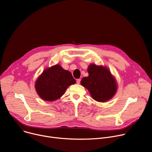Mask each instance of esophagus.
<instances>
[{"instance_id":"1","label":"esophagus","mask_w":152,"mask_h":152,"mask_svg":"<svg viewBox=\"0 0 152 152\" xmlns=\"http://www.w3.org/2000/svg\"><path fill=\"white\" fill-rule=\"evenodd\" d=\"M80 81H81V79H80V78H79V79H77V84H80Z\"/></svg>"}]
</instances>
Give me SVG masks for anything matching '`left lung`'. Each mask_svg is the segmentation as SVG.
I'll return each mask as SVG.
<instances>
[{
	"label": "left lung",
	"instance_id": "8db88e82",
	"mask_svg": "<svg viewBox=\"0 0 152 152\" xmlns=\"http://www.w3.org/2000/svg\"><path fill=\"white\" fill-rule=\"evenodd\" d=\"M87 70L89 75L83 77L80 83L88 90L92 98L99 102L111 99L118 90V84L109 69L91 64Z\"/></svg>",
	"mask_w": 152,
	"mask_h": 152
}]
</instances>
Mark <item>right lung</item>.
Masks as SVG:
<instances>
[{
  "label": "right lung",
  "instance_id": "add662e5",
  "mask_svg": "<svg viewBox=\"0 0 152 152\" xmlns=\"http://www.w3.org/2000/svg\"><path fill=\"white\" fill-rule=\"evenodd\" d=\"M75 83L71 73L57 64L44 70L38 77L34 88L40 98L52 102L60 99L67 88Z\"/></svg>",
  "mask_w": 152,
  "mask_h": 152
}]
</instances>
